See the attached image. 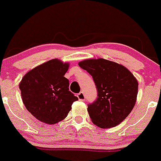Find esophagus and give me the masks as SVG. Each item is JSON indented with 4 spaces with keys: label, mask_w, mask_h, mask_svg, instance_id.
<instances>
[{
    "label": "esophagus",
    "mask_w": 161,
    "mask_h": 161,
    "mask_svg": "<svg viewBox=\"0 0 161 161\" xmlns=\"http://www.w3.org/2000/svg\"><path fill=\"white\" fill-rule=\"evenodd\" d=\"M77 96V97H78L79 101H82V102L85 101V95H84V94L83 92L78 93Z\"/></svg>",
    "instance_id": "esophagus-1"
}]
</instances>
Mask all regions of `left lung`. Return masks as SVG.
<instances>
[{
	"mask_svg": "<svg viewBox=\"0 0 161 161\" xmlns=\"http://www.w3.org/2000/svg\"><path fill=\"white\" fill-rule=\"evenodd\" d=\"M92 76L97 90L96 101L87 112L94 125L107 129L116 126L135 106L138 81L124 66L105 59H88L79 63Z\"/></svg>",
	"mask_w": 161,
	"mask_h": 161,
	"instance_id": "obj_1",
	"label": "left lung"
}]
</instances>
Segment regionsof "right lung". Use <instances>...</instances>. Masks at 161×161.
Masks as SVG:
<instances>
[{"instance_id":"right-lung-1","label":"right lung","mask_w":161,"mask_h":161,"mask_svg":"<svg viewBox=\"0 0 161 161\" xmlns=\"http://www.w3.org/2000/svg\"><path fill=\"white\" fill-rule=\"evenodd\" d=\"M68 63L51 59L27 73L19 84L21 99L29 112L41 122L56 124L65 119L78 100L64 77Z\"/></svg>"}]
</instances>
